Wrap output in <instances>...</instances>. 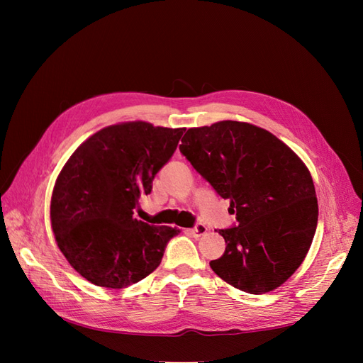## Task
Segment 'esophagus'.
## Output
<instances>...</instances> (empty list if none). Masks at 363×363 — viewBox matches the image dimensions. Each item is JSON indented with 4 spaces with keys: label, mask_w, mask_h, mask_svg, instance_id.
Segmentation results:
<instances>
[{
    "label": "esophagus",
    "mask_w": 363,
    "mask_h": 363,
    "mask_svg": "<svg viewBox=\"0 0 363 363\" xmlns=\"http://www.w3.org/2000/svg\"><path fill=\"white\" fill-rule=\"evenodd\" d=\"M191 233L195 236V238H200V236H204L207 233V227L204 224H195V227L191 230Z\"/></svg>",
    "instance_id": "obj_1"
}]
</instances>
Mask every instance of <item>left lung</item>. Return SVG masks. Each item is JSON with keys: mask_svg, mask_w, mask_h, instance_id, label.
<instances>
[{"mask_svg": "<svg viewBox=\"0 0 363 363\" xmlns=\"http://www.w3.org/2000/svg\"><path fill=\"white\" fill-rule=\"evenodd\" d=\"M180 152L236 215L238 224L215 230L227 247L211 262L213 272L248 294L279 288L301 265L318 224L306 164L269 131L238 121L189 128Z\"/></svg>", "mask_w": 363, "mask_h": 363, "instance_id": "obj_1", "label": "left lung"}]
</instances>
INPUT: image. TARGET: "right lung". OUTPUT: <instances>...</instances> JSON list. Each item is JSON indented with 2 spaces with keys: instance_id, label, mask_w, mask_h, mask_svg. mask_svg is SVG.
Wrapping results in <instances>:
<instances>
[{
  "instance_id": "right-lung-1",
  "label": "right lung",
  "mask_w": 363,
  "mask_h": 363,
  "mask_svg": "<svg viewBox=\"0 0 363 363\" xmlns=\"http://www.w3.org/2000/svg\"><path fill=\"white\" fill-rule=\"evenodd\" d=\"M184 128L124 123L74 151L51 196V225L71 267L96 286L119 289L155 271L180 230L133 216L172 157Z\"/></svg>"
}]
</instances>
